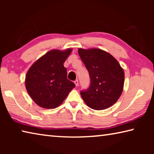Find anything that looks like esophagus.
I'll return each mask as SVG.
<instances>
[{
    "label": "esophagus",
    "instance_id": "esophagus-1",
    "mask_svg": "<svg viewBox=\"0 0 154 154\" xmlns=\"http://www.w3.org/2000/svg\"><path fill=\"white\" fill-rule=\"evenodd\" d=\"M74 83H75V85H76V86H78V85H79V82H78L77 79L75 80Z\"/></svg>",
    "mask_w": 154,
    "mask_h": 154
}]
</instances>
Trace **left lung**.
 Segmentation results:
<instances>
[{"mask_svg": "<svg viewBox=\"0 0 154 154\" xmlns=\"http://www.w3.org/2000/svg\"><path fill=\"white\" fill-rule=\"evenodd\" d=\"M78 53L90 78L88 89L80 94L90 108L103 110L116 103L121 96L124 72L117 60L100 49H79Z\"/></svg>", "mask_w": 154, "mask_h": 154, "instance_id": "8db88e82", "label": "left lung"}]
</instances>
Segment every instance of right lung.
Here are the masks:
<instances>
[{
    "label": "right lung",
    "instance_id": "right-lung-1",
    "mask_svg": "<svg viewBox=\"0 0 154 154\" xmlns=\"http://www.w3.org/2000/svg\"><path fill=\"white\" fill-rule=\"evenodd\" d=\"M72 49L51 50L36 61L26 77V88L34 102L45 109L58 107L75 87L67 79L64 62Z\"/></svg>",
    "mask_w": 154,
    "mask_h": 154
}]
</instances>
